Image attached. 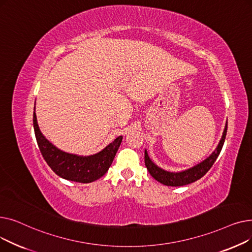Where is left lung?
<instances>
[{"label":"left lung","instance_id":"obj_1","mask_svg":"<svg viewBox=\"0 0 252 252\" xmlns=\"http://www.w3.org/2000/svg\"><path fill=\"white\" fill-rule=\"evenodd\" d=\"M227 128H228V125L226 124V126H224L223 133H222L221 140L220 141V144L218 145L217 150L213 154H211L208 158H206V159L203 162L199 163L198 165H196V166H194L190 169L181 171V173H169V171L163 170L160 167H158L157 165H155L151 161L146 150H145V165H146L150 175L156 181L165 185V186L179 187V186H185V185L191 184V183H193L197 180L201 179L210 169V167L213 166L215 161L217 160V158L220 155V150L222 148V145L224 143V139H226Z\"/></svg>","mask_w":252,"mask_h":252}]
</instances>
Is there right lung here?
Returning a JSON list of instances; mask_svg holds the SVG:
<instances>
[{"instance_id":"obj_1","label":"right lung","mask_w":252,"mask_h":252,"mask_svg":"<svg viewBox=\"0 0 252 252\" xmlns=\"http://www.w3.org/2000/svg\"><path fill=\"white\" fill-rule=\"evenodd\" d=\"M33 128L38 148L52 170L65 180L78 183L94 182L107 173L123 140V137L119 136L101 152L84 157L65 153L52 145L39 130L35 112H33Z\"/></svg>"}]
</instances>
